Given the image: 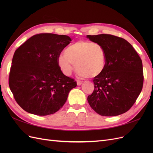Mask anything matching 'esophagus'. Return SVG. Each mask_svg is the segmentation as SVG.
Returning a JSON list of instances; mask_svg holds the SVG:
<instances>
[{
    "instance_id": "obj_1",
    "label": "esophagus",
    "mask_w": 153,
    "mask_h": 153,
    "mask_svg": "<svg viewBox=\"0 0 153 153\" xmlns=\"http://www.w3.org/2000/svg\"><path fill=\"white\" fill-rule=\"evenodd\" d=\"M76 83H77V85H80L82 84V81L79 80H76Z\"/></svg>"
}]
</instances>
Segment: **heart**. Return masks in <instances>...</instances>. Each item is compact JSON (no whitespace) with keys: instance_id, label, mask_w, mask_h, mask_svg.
Masks as SVG:
<instances>
[{"instance_id":"1","label":"heart","mask_w":153,"mask_h":153,"mask_svg":"<svg viewBox=\"0 0 153 153\" xmlns=\"http://www.w3.org/2000/svg\"><path fill=\"white\" fill-rule=\"evenodd\" d=\"M106 53L97 43L79 41L68 47L64 54L58 58V64L66 75L71 73L75 64L78 73L82 76L96 78L101 75L106 66Z\"/></svg>"}]
</instances>
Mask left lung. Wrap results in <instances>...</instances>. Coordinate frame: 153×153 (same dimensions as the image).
<instances>
[{"instance_id": "8db88e82", "label": "left lung", "mask_w": 153, "mask_h": 153, "mask_svg": "<svg viewBox=\"0 0 153 153\" xmlns=\"http://www.w3.org/2000/svg\"><path fill=\"white\" fill-rule=\"evenodd\" d=\"M105 49L106 62L101 75L94 78V89L88 96L91 107L102 116H115L131 108L142 89V62L132 45L111 34L87 35Z\"/></svg>"}]
</instances>
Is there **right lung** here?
<instances>
[{
	"mask_svg": "<svg viewBox=\"0 0 153 153\" xmlns=\"http://www.w3.org/2000/svg\"><path fill=\"white\" fill-rule=\"evenodd\" d=\"M71 41L66 35L41 33L16 50L9 85L16 103L26 112L41 116L55 113L76 86L58 64L60 54Z\"/></svg>",
	"mask_w": 153,
	"mask_h": 153,
	"instance_id": "1",
	"label": "right lung"
}]
</instances>
